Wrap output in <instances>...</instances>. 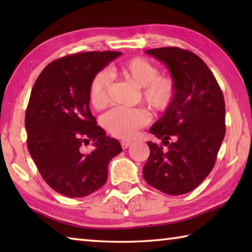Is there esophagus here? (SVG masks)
<instances>
[{
	"instance_id": "34e87169",
	"label": "esophagus",
	"mask_w": 252,
	"mask_h": 252,
	"mask_svg": "<svg viewBox=\"0 0 252 252\" xmlns=\"http://www.w3.org/2000/svg\"><path fill=\"white\" fill-rule=\"evenodd\" d=\"M131 141H121V147L122 149H127L131 146Z\"/></svg>"
}]
</instances>
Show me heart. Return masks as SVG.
Listing matches in <instances>:
<instances>
[{
	"mask_svg": "<svg viewBox=\"0 0 252 252\" xmlns=\"http://www.w3.org/2000/svg\"><path fill=\"white\" fill-rule=\"evenodd\" d=\"M123 78L141 89L142 100L157 112H163L172 104L176 96V82L168 75H159L158 67L143 58H133L117 67ZM111 84L109 71L102 70L90 84V101L95 109H103L108 103ZM150 121V116L142 109L116 108L102 118L104 129L120 139H131L136 131Z\"/></svg>",
	"mask_w": 252,
	"mask_h": 252,
	"instance_id": "obj_1",
	"label": "heart"
}]
</instances>
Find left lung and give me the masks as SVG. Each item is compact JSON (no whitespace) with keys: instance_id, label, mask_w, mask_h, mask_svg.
<instances>
[{"instance_id":"obj_1","label":"left lung","mask_w":252,"mask_h":252,"mask_svg":"<svg viewBox=\"0 0 252 252\" xmlns=\"http://www.w3.org/2000/svg\"><path fill=\"white\" fill-rule=\"evenodd\" d=\"M146 53L168 67L176 82V96L150 127L161 144L147 142L150 156L143 178L162 192L185 194L215 165L225 134L223 94L206 63L190 51L169 46Z\"/></svg>"}]
</instances>
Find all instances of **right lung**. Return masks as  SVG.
<instances>
[{
  "label": "right lung",
  "instance_id": "add662e5",
  "mask_svg": "<svg viewBox=\"0 0 252 252\" xmlns=\"http://www.w3.org/2000/svg\"><path fill=\"white\" fill-rule=\"evenodd\" d=\"M121 52H85L51 62L34 83L25 113L28 149L44 181L54 191L82 198L104 185L110 161L122 151L90 110L94 75ZM94 141L84 154L82 146Z\"/></svg>",
  "mask_w": 252,
  "mask_h": 252
}]
</instances>
